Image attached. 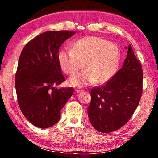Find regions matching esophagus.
Listing matches in <instances>:
<instances>
[{
    "mask_svg": "<svg viewBox=\"0 0 158 158\" xmlns=\"http://www.w3.org/2000/svg\"><path fill=\"white\" fill-rule=\"evenodd\" d=\"M75 91H76V93H79L81 91V90H79V89H76Z\"/></svg>",
    "mask_w": 158,
    "mask_h": 158,
    "instance_id": "1",
    "label": "esophagus"
}]
</instances>
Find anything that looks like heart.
I'll use <instances>...</instances> for the list:
<instances>
[{"instance_id": "1", "label": "heart", "mask_w": 158, "mask_h": 158, "mask_svg": "<svg viewBox=\"0 0 158 158\" xmlns=\"http://www.w3.org/2000/svg\"><path fill=\"white\" fill-rule=\"evenodd\" d=\"M121 53L113 42L99 37H85L77 40L71 49L59 52L58 60L61 69L68 74L76 73L82 68L81 73L68 79V84L73 87H84L93 84L107 82L116 73Z\"/></svg>"}]
</instances>
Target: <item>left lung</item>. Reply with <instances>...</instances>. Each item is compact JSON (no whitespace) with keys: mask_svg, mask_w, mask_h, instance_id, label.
I'll return each instance as SVG.
<instances>
[{"mask_svg":"<svg viewBox=\"0 0 158 158\" xmlns=\"http://www.w3.org/2000/svg\"><path fill=\"white\" fill-rule=\"evenodd\" d=\"M123 65L102 87L91 90L88 116L93 127L102 133L116 130L127 123L142 94L143 71L130 44Z\"/></svg>","mask_w":158,"mask_h":158,"instance_id":"left-lung-1","label":"left lung"}]
</instances>
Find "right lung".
<instances>
[{
    "instance_id": "1",
    "label": "right lung",
    "mask_w": 158,
    "mask_h": 158,
    "mask_svg": "<svg viewBox=\"0 0 158 158\" xmlns=\"http://www.w3.org/2000/svg\"><path fill=\"white\" fill-rule=\"evenodd\" d=\"M76 33L68 31H47L23 47L15 75L20 109L35 126L48 128L60 120V110L73 94V88L57 89L65 81L58 60L61 45Z\"/></svg>"
}]
</instances>
